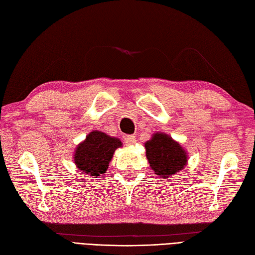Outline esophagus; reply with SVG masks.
I'll use <instances>...</instances> for the list:
<instances>
[{
    "label": "esophagus",
    "instance_id": "esophagus-1",
    "mask_svg": "<svg viewBox=\"0 0 255 255\" xmlns=\"http://www.w3.org/2000/svg\"><path fill=\"white\" fill-rule=\"evenodd\" d=\"M124 141H125L126 144L130 145V144H133V143L135 142V138H134V135H126Z\"/></svg>",
    "mask_w": 255,
    "mask_h": 255
}]
</instances>
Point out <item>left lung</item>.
<instances>
[{
    "label": "left lung",
    "instance_id": "1",
    "mask_svg": "<svg viewBox=\"0 0 255 255\" xmlns=\"http://www.w3.org/2000/svg\"><path fill=\"white\" fill-rule=\"evenodd\" d=\"M149 166L159 177H170L186 164V153L178 142L164 133H156L145 143Z\"/></svg>",
    "mask_w": 255,
    "mask_h": 255
}]
</instances>
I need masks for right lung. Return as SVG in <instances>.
I'll list each match as a JSON object with an SVG mask.
<instances>
[{"label": "right lung", "instance_id": "add662e5", "mask_svg": "<svg viewBox=\"0 0 255 255\" xmlns=\"http://www.w3.org/2000/svg\"><path fill=\"white\" fill-rule=\"evenodd\" d=\"M120 146H122L120 139L95 130L77 146L74 155L75 164L81 171L89 175H100L108 170L109 162L115 149Z\"/></svg>", "mask_w": 255, "mask_h": 255}]
</instances>
